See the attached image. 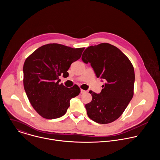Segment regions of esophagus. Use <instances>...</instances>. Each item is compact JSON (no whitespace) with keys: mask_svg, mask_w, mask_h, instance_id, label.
<instances>
[{"mask_svg":"<svg viewBox=\"0 0 160 160\" xmlns=\"http://www.w3.org/2000/svg\"><path fill=\"white\" fill-rule=\"evenodd\" d=\"M80 92H81V94H84V93L86 92V91L84 90H83V89H81V90H80Z\"/></svg>","mask_w":160,"mask_h":160,"instance_id":"obj_1","label":"esophagus"}]
</instances>
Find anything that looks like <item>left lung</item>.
<instances>
[{
  "mask_svg": "<svg viewBox=\"0 0 160 160\" xmlns=\"http://www.w3.org/2000/svg\"><path fill=\"white\" fill-rule=\"evenodd\" d=\"M82 59L85 63L90 62L96 77L105 82L99 94L89 92L92 99L85 104L88 117L101 124L115 121L133 96L135 73L132 64L119 49L108 43L87 48Z\"/></svg>",
  "mask_w": 160,
  "mask_h": 160,
  "instance_id": "1",
  "label": "left lung"
}]
</instances>
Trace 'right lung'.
I'll return each mask as SVG.
<instances>
[{
	"label": "right lung",
	"instance_id": "obj_1",
	"mask_svg": "<svg viewBox=\"0 0 160 160\" xmlns=\"http://www.w3.org/2000/svg\"><path fill=\"white\" fill-rule=\"evenodd\" d=\"M58 43H49L35 50L23 65V85L34 109L46 119L63 116L72 98L77 96V85L67 88L59 84V77L67 76L72 63L79 59L84 50Z\"/></svg>",
	"mask_w": 160,
	"mask_h": 160
}]
</instances>
